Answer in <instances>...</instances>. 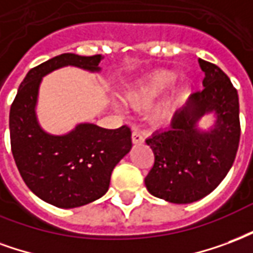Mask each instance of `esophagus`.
I'll return each mask as SVG.
<instances>
[{
    "label": "esophagus",
    "mask_w": 253,
    "mask_h": 253,
    "mask_svg": "<svg viewBox=\"0 0 253 253\" xmlns=\"http://www.w3.org/2000/svg\"><path fill=\"white\" fill-rule=\"evenodd\" d=\"M132 141H133L134 144L143 143V141H144V137H143V134L140 133L139 130H133V132H132Z\"/></svg>",
    "instance_id": "1"
}]
</instances>
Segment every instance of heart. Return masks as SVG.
<instances>
[{
	"mask_svg": "<svg viewBox=\"0 0 253 253\" xmlns=\"http://www.w3.org/2000/svg\"><path fill=\"white\" fill-rule=\"evenodd\" d=\"M175 75L169 71H156L147 78L141 79L137 84L130 86L126 91L128 99L136 106H147L159 94L174 84ZM155 119H160V113L155 114Z\"/></svg>",
	"mask_w": 253,
	"mask_h": 253,
	"instance_id": "heart-1",
	"label": "heart"
}]
</instances>
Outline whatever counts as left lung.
Instances as JSON below:
<instances>
[{"instance_id": "obj_1", "label": "left lung", "mask_w": 253, "mask_h": 253, "mask_svg": "<svg viewBox=\"0 0 253 253\" xmlns=\"http://www.w3.org/2000/svg\"><path fill=\"white\" fill-rule=\"evenodd\" d=\"M198 62L204 88L193 93L169 128L145 140L155 156L145 186L171 204H191L210 194L228 174L240 143L237 90L218 66ZM211 111L217 116L215 128L201 132L198 120Z\"/></svg>"}]
</instances>
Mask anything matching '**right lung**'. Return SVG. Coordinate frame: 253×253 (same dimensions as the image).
<instances>
[{"instance_id":"obj_1","label":"right lung","mask_w":253,"mask_h":253,"mask_svg":"<svg viewBox=\"0 0 253 253\" xmlns=\"http://www.w3.org/2000/svg\"><path fill=\"white\" fill-rule=\"evenodd\" d=\"M102 55L62 53L29 70L10 106V147L29 190L48 204L71 209L98 200L108 191L112 171L132 148L128 125L105 129L79 124L63 136L45 133L36 120L39 84L64 66L99 71Z\"/></svg>"}]
</instances>
